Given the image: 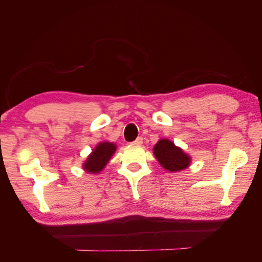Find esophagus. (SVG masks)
<instances>
[{
	"mask_svg": "<svg viewBox=\"0 0 262 262\" xmlns=\"http://www.w3.org/2000/svg\"><path fill=\"white\" fill-rule=\"evenodd\" d=\"M142 143H143V138H141V137H139L136 141L133 142L134 145H142Z\"/></svg>",
	"mask_w": 262,
	"mask_h": 262,
	"instance_id": "34e87169",
	"label": "esophagus"
}]
</instances>
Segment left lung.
<instances>
[{
  "label": "left lung",
  "instance_id": "obj_1",
  "mask_svg": "<svg viewBox=\"0 0 262 262\" xmlns=\"http://www.w3.org/2000/svg\"><path fill=\"white\" fill-rule=\"evenodd\" d=\"M153 153L162 167L170 172L187 169L191 164V157L184 149L176 146L168 139L158 140L153 147Z\"/></svg>",
  "mask_w": 262,
  "mask_h": 262
}]
</instances>
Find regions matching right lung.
Listing matches in <instances>:
<instances>
[{"label": "right lung", "instance_id": "1", "mask_svg": "<svg viewBox=\"0 0 262 262\" xmlns=\"http://www.w3.org/2000/svg\"><path fill=\"white\" fill-rule=\"evenodd\" d=\"M116 150L117 145L113 142H99L82 164L84 171L89 173H96L97 175L106 167L109 161L112 160L113 155L116 153Z\"/></svg>", "mask_w": 262, "mask_h": 262}]
</instances>
